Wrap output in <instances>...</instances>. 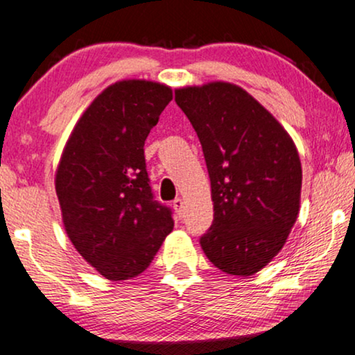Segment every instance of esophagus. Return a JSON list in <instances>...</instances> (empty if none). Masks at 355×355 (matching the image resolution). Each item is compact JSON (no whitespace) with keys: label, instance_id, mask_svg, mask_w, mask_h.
Masks as SVG:
<instances>
[{"label":"esophagus","instance_id":"esophagus-1","mask_svg":"<svg viewBox=\"0 0 355 355\" xmlns=\"http://www.w3.org/2000/svg\"><path fill=\"white\" fill-rule=\"evenodd\" d=\"M173 209H175L177 216H178V217H182V216H183V209H184V202H183V199L177 198L175 201H173Z\"/></svg>","mask_w":355,"mask_h":355}]
</instances>
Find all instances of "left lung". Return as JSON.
Here are the masks:
<instances>
[{"instance_id":"8db88e82","label":"left lung","mask_w":355,"mask_h":355,"mask_svg":"<svg viewBox=\"0 0 355 355\" xmlns=\"http://www.w3.org/2000/svg\"><path fill=\"white\" fill-rule=\"evenodd\" d=\"M201 141L211 178L214 220L199 243L230 275L267 266L299 214L302 168L291 137L241 87L212 82L175 89Z\"/></svg>"}]
</instances>
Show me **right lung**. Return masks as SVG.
Here are the masks:
<instances>
[{
  "instance_id": "right-lung-1",
  "label": "right lung",
  "mask_w": 355,
  "mask_h": 355,
  "mask_svg": "<svg viewBox=\"0 0 355 355\" xmlns=\"http://www.w3.org/2000/svg\"><path fill=\"white\" fill-rule=\"evenodd\" d=\"M172 101L167 85L122 80L78 119L56 172V194L69 239L112 282L149 267L173 228L172 211L153 196L144 141Z\"/></svg>"
}]
</instances>
